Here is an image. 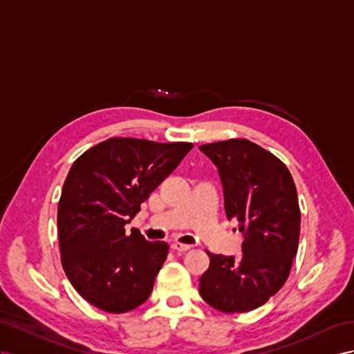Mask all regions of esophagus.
I'll use <instances>...</instances> for the list:
<instances>
[{
  "mask_svg": "<svg viewBox=\"0 0 354 354\" xmlns=\"http://www.w3.org/2000/svg\"><path fill=\"white\" fill-rule=\"evenodd\" d=\"M171 248L175 251H187L192 248V245H188V243H180V242H174L171 243Z\"/></svg>",
  "mask_w": 354,
  "mask_h": 354,
  "instance_id": "1",
  "label": "esophagus"
}]
</instances>
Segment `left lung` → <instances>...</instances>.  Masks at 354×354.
I'll return each instance as SVG.
<instances>
[{
	"label": "left lung",
	"instance_id": "obj_1",
	"mask_svg": "<svg viewBox=\"0 0 354 354\" xmlns=\"http://www.w3.org/2000/svg\"><path fill=\"white\" fill-rule=\"evenodd\" d=\"M218 169L229 220L243 234L242 256L211 254L198 292L221 313L261 306L284 286L297 252L301 211L288 169L247 139L198 147Z\"/></svg>",
	"mask_w": 354,
	"mask_h": 354
}]
</instances>
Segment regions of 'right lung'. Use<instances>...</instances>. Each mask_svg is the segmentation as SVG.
<instances>
[{
    "mask_svg": "<svg viewBox=\"0 0 354 354\" xmlns=\"http://www.w3.org/2000/svg\"><path fill=\"white\" fill-rule=\"evenodd\" d=\"M192 148L112 138L73 162L58 203L59 251L71 286L91 305L122 314L149 297L169 245L124 227Z\"/></svg>",
    "mask_w": 354,
    "mask_h": 354,
    "instance_id": "1",
    "label": "right lung"
}]
</instances>
